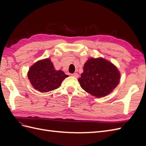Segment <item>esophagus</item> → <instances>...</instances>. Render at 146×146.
Returning <instances> with one entry per match:
<instances>
[{
    "label": "esophagus",
    "instance_id": "esophagus-1",
    "mask_svg": "<svg viewBox=\"0 0 146 146\" xmlns=\"http://www.w3.org/2000/svg\"><path fill=\"white\" fill-rule=\"evenodd\" d=\"M71 76H74V77H75V78H78V77L79 76H78V73H75L71 74Z\"/></svg>",
    "mask_w": 146,
    "mask_h": 146
}]
</instances>
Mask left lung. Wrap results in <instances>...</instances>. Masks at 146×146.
Returning <instances> with one entry per match:
<instances>
[{"label":"left lung","instance_id":"obj_1","mask_svg":"<svg viewBox=\"0 0 146 146\" xmlns=\"http://www.w3.org/2000/svg\"><path fill=\"white\" fill-rule=\"evenodd\" d=\"M120 73L115 65L105 59L90 58L83 66L78 78L81 87L97 98L107 96L119 85Z\"/></svg>","mask_w":146,"mask_h":146}]
</instances>
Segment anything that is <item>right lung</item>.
<instances>
[{
    "mask_svg": "<svg viewBox=\"0 0 146 146\" xmlns=\"http://www.w3.org/2000/svg\"><path fill=\"white\" fill-rule=\"evenodd\" d=\"M68 76L62 70H55L49 58L36 61L27 72V78L31 84L35 89L41 93L58 88Z\"/></svg>",
    "mask_w": 146,
    "mask_h": 146,
    "instance_id": "add662e5",
    "label": "right lung"
}]
</instances>
